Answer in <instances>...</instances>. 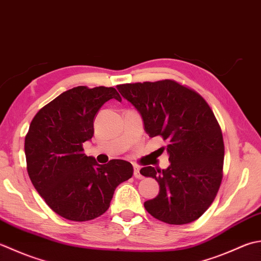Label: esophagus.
Masks as SVG:
<instances>
[{
  "instance_id": "34e87169",
  "label": "esophagus",
  "mask_w": 261,
  "mask_h": 261,
  "mask_svg": "<svg viewBox=\"0 0 261 261\" xmlns=\"http://www.w3.org/2000/svg\"><path fill=\"white\" fill-rule=\"evenodd\" d=\"M134 176L137 178H142V175L140 173V168L138 166H134Z\"/></svg>"
}]
</instances>
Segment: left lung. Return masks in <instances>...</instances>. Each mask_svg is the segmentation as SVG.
Instances as JSON below:
<instances>
[{"instance_id":"left-lung-1","label":"left lung","mask_w":261,"mask_h":261,"mask_svg":"<svg viewBox=\"0 0 261 261\" xmlns=\"http://www.w3.org/2000/svg\"><path fill=\"white\" fill-rule=\"evenodd\" d=\"M116 87L139 111L149 137L167 142L161 150H167L171 165L140 170L160 185L158 196L144 203L146 211L172 225L195 222L213 203L223 178V135L211 106L171 79Z\"/></svg>"}]
</instances>
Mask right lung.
Wrapping results in <instances>:
<instances>
[{"label": "right lung", "instance_id": "obj_1", "mask_svg": "<svg viewBox=\"0 0 261 261\" xmlns=\"http://www.w3.org/2000/svg\"><path fill=\"white\" fill-rule=\"evenodd\" d=\"M122 100L113 87H74L42 107L24 138L28 175L58 215L74 222L99 217L116 187L134 174L131 163L100 165L86 156L83 144L94 136V119L107 100Z\"/></svg>", "mask_w": 261, "mask_h": 261}]
</instances>
